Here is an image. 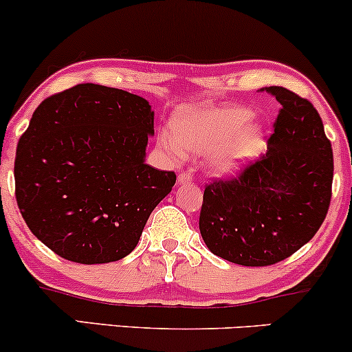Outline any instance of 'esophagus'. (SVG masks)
Segmentation results:
<instances>
[{"mask_svg": "<svg viewBox=\"0 0 352 352\" xmlns=\"http://www.w3.org/2000/svg\"><path fill=\"white\" fill-rule=\"evenodd\" d=\"M193 182V177H192V173H188V172H182L179 177H177V184L179 185H187V184H192Z\"/></svg>", "mask_w": 352, "mask_h": 352, "instance_id": "34e87169", "label": "esophagus"}]
</instances>
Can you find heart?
Returning <instances> with one entry per match:
<instances>
[{
	"label": "heart",
	"instance_id": "b5f03b06",
	"mask_svg": "<svg viewBox=\"0 0 352 352\" xmlns=\"http://www.w3.org/2000/svg\"><path fill=\"white\" fill-rule=\"evenodd\" d=\"M253 111L243 106L204 102L182 106L173 116V134L162 144L173 162L192 155H212L210 167L217 175H230L265 148V131L252 122Z\"/></svg>",
	"mask_w": 352,
	"mask_h": 352
}]
</instances>
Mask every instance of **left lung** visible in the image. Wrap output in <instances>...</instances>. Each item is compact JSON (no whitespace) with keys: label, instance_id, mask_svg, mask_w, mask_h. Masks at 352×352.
Segmentation results:
<instances>
[{"label":"left lung","instance_id":"1","mask_svg":"<svg viewBox=\"0 0 352 352\" xmlns=\"http://www.w3.org/2000/svg\"><path fill=\"white\" fill-rule=\"evenodd\" d=\"M260 91L281 104L268 152L236 179L205 188L199 223L210 252L243 266L278 263L308 243L333 185V148L313 104L286 87Z\"/></svg>","mask_w":352,"mask_h":352}]
</instances>
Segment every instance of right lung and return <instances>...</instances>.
<instances>
[{"label": "right lung", "mask_w": 352, "mask_h": 352, "mask_svg": "<svg viewBox=\"0 0 352 352\" xmlns=\"http://www.w3.org/2000/svg\"><path fill=\"white\" fill-rule=\"evenodd\" d=\"M147 99L78 84L39 104L18 142L16 201L33 235L82 265L119 261L139 243L175 173L145 164Z\"/></svg>", "instance_id": "right-lung-1"}]
</instances>
